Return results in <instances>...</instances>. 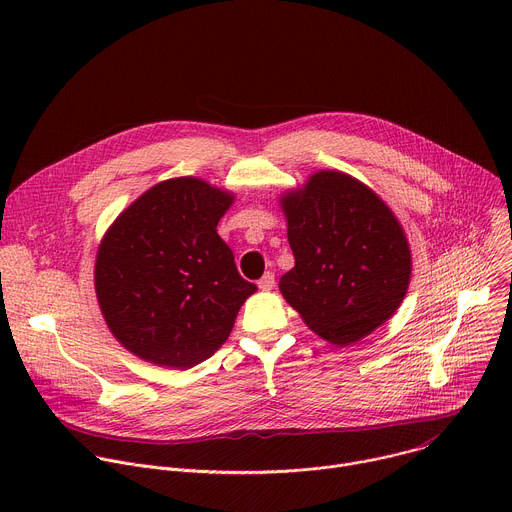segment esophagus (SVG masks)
I'll list each match as a JSON object with an SVG mask.
<instances>
[{
  "label": "esophagus",
  "mask_w": 512,
  "mask_h": 512,
  "mask_svg": "<svg viewBox=\"0 0 512 512\" xmlns=\"http://www.w3.org/2000/svg\"><path fill=\"white\" fill-rule=\"evenodd\" d=\"M257 285H259L261 291H271V289L275 287V275L267 271V273L257 281Z\"/></svg>",
  "instance_id": "esophagus-1"
}]
</instances>
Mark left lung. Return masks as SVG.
Returning <instances> with one entry per match:
<instances>
[{
	"label": "left lung",
	"instance_id": "left-lung-1",
	"mask_svg": "<svg viewBox=\"0 0 512 512\" xmlns=\"http://www.w3.org/2000/svg\"><path fill=\"white\" fill-rule=\"evenodd\" d=\"M279 206L296 259L279 291L312 332L350 346L399 310L413 257L399 218L373 188L318 170L279 194Z\"/></svg>",
	"mask_w": 512,
	"mask_h": 512
}]
</instances>
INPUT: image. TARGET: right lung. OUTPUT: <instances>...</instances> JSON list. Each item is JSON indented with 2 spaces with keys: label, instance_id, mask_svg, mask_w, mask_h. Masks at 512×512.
Instances as JSON below:
<instances>
[{
  "label": "right lung",
  "instance_id": "1",
  "mask_svg": "<svg viewBox=\"0 0 512 512\" xmlns=\"http://www.w3.org/2000/svg\"><path fill=\"white\" fill-rule=\"evenodd\" d=\"M235 192L202 178L158 182L105 231L95 259L101 314L131 354L166 369H192L221 348L257 291L216 225Z\"/></svg>",
  "mask_w": 512,
  "mask_h": 512
}]
</instances>
